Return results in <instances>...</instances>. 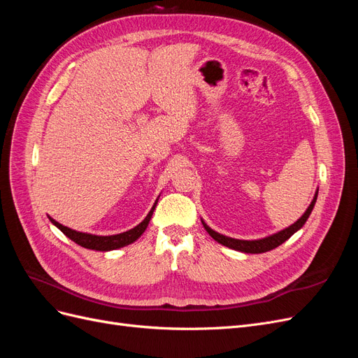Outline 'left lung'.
<instances>
[{
  "instance_id": "8db88e82",
  "label": "left lung",
  "mask_w": 358,
  "mask_h": 358,
  "mask_svg": "<svg viewBox=\"0 0 358 358\" xmlns=\"http://www.w3.org/2000/svg\"><path fill=\"white\" fill-rule=\"evenodd\" d=\"M317 196H318V192L315 194V197H313L312 203L309 204L308 210L301 215L300 220H297L294 224L289 225L288 229H285V230H282V231H279V233H276V234L268 236V237H264V239H259V241H239V239H231V237H227V236H222V234H220V233L213 231V230L209 229V227L206 225L203 221H201V222H203V225H204L206 231H208L218 243H221V245H224V246H227V248L236 249V251L246 252V254H262V252L272 251V249L278 248L279 245H282L287 239H289V237H291L292 234H294L297 230L301 229L303 225H305L306 220L309 218V215H310V212H312V209H313V206H315Z\"/></svg>"
}]
</instances>
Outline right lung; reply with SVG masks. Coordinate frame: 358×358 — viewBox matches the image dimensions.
<instances>
[{
    "label": "right lung",
    "instance_id": "1",
    "mask_svg": "<svg viewBox=\"0 0 358 358\" xmlns=\"http://www.w3.org/2000/svg\"><path fill=\"white\" fill-rule=\"evenodd\" d=\"M155 206H157V201L152 206L150 212L148 213L146 218L142 222H140L137 227H134V229L128 230L125 233H121V234H113V236H94V234H88V233H80V231L69 229V227H64L62 224L57 222L55 220H52V218H49V220L53 224H55L64 234L70 237V239L78 245H80L83 248H88V249H95V251H112V249L122 248L125 245L133 243L134 241H137L138 237L145 233L146 227L150 221V216H152V213H154Z\"/></svg>",
    "mask_w": 358,
    "mask_h": 358
}]
</instances>
